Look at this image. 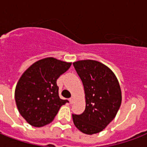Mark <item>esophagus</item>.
I'll list each match as a JSON object with an SVG mask.
<instances>
[{
	"label": "esophagus",
	"instance_id": "obj_1",
	"mask_svg": "<svg viewBox=\"0 0 147 147\" xmlns=\"http://www.w3.org/2000/svg\"><path fill=\"white\" fill-rule=\"evenodd\" d=\"M69 102H70V104H72V103L74 102V97H71L70 98V99H69Z\"/></svg>",
	"mask_w": 147,
	"mask_h": 147
}]
</instances>
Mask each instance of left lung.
I'll list each match as a JSON object with an SVG mask.
<instances>
[{"label":"left lung","instance_id":"left-lung-1","mask_svg":"<svg viewBox=\"0 0 147 147\" xmlns=\"http://www.w3.org/2000/svg\"><path fill=\"white\" fill-rule=\"evenodd\" d=\"M84 85L85 111L72 114L74 124L85 134L102 131L115 117L121 107V90L118 80L105 65L95 60L73 63Z\"/></svg>","mask_w":147,"mask_h":147}]
</instances>
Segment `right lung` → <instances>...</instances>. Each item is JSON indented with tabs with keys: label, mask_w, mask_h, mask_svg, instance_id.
Instances as JSON below:
<instances>
[{
	"label": "right lung",
	"mask_w": 147,
	"mask_h": 147,
	"mask_svg": "<svg viewBox=\"0 0 147 147\" xmlns=\"http://www.w3.org/2000/svg\"><path fill=\"white\" fill-rule=\"evenodd\" d=\"M71 62L48 57L34 62L16 86L15 100L20 114L30 125L40 127L55 118L61 106L69 102L59 96L56 81Z\"/></svg>",
	"instance_id": "obj_1"
}]
</instances>
